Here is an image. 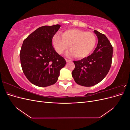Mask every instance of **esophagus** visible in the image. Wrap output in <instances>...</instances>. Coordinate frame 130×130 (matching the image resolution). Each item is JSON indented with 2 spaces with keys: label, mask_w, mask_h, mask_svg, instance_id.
<instances>
[{
  "label": "esophagus",
  "mask_w": 130,
  "mask_h": 130,
  "mask_svg": "<svg viewBox=\"0 0 130 130\" xmlns=\"http://www.w3.org/2000/svg\"><path fill=\"white\" fill-rule=\"evenodd\" d=\"M66 61L67 62H72V60H68V59H66Z\"/></svg>",
  "instance_id": "1"
}]
</instances>
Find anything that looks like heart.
Masks as SVG:
<instances>
[{
    "instance_id": "obj_1",
    "label": "heart",
    "mask_w": 130,
    "mask_h": 130,
    "mask_svg": "<svg viewBox=\"0 0 130 130\" xmlns=\"http://www.w3.org/2000/svg\"><path fill=\"white\" fill-rule=\"evenodd\" d=\"M96 42V37L93 32L78 29L67 30L62 34V37L55 35L52 44L58 54H62L68 49L70 52L68 55H73L77 58H83L92 53Z\"/></svg>"
}]
</instances>
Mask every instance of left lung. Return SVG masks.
<instances>
[{
    "instance_id": "left-lung-1",
    "label": "left lung",
    "mask_w": 130,
    "mask_h": 130,
    "mask_svg": "<svg viewBox=\"0 0 130 130\" xmlns=\"http://www.w3.org/2000/svg\"><path fill=\"white\" fill-rule=\"evenodd\" d=\"M98 38L96 48L88 57L74 61L72 76L78 85L90 87L99 83L107 75L111 68L113 47L104 34L94 30Z\"/></svg>"
}]
</instances>
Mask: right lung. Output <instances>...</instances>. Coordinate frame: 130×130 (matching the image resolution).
Segmentation results:
<instances>
[{"instance_id": "1", "label": "right lung", "mask_w": 130, "mask_h": 130, "mask_svg": "<svg viewBox=\"0 0 130 130\" xmlns=\"http://www.w3.org/2000/svg\"><path fill=\"white\" fill-rule=\"evenodd\" d=\"M60 26L40 27L23 41L19 54L23 72L31 83L38 87L55 84L66 64L52 45L53 37Z\"/></svg>"}]
</instances>
